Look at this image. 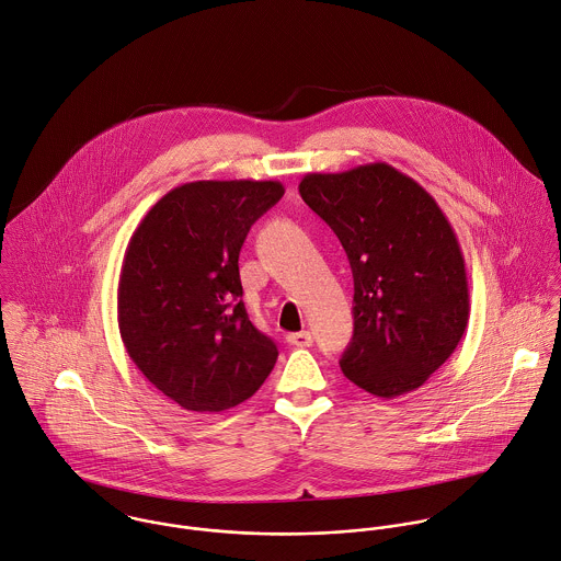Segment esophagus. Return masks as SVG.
<instances>
[{
    "label": "esophagus",
    "mask_w": 561,
    "mask_h": 561,
    "mask_svg": "<svg viewBox=\"0 0 561 561\" xmlns=\"http://www.w3.org/2000/svg\"><path fill=\"white\" fill-rule=\"evenodd\" d=\"M287 342L291 346H300V348H307L313 344V337L309 331H298V333H287Z\"/></svg>",
    "instance_id": "1"
}]
</instances>
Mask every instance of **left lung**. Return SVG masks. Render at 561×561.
<instances>
[{
    "mask_svg": "<svg viewBox=\"0 0 561 561\" xmlns=\"http://www.w3.org/2000/svg\"><path fill=\"white\" fill-rule=\"evenodd\" d=\"M298 191L335 232L353 272L342 373L383 399L416 390L454 353L469 320L454 228L423 186L386 162L307 173Z\"/></svg>",
    "mask_w": 561,
    "mask_h": 561,
    "instance_id": "1",
    "label": "left lung"
}]
</instances>
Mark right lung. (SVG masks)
<instances>
[{
	"label": "right lung",
	"mask_w": 561,
	"mask_h": 561,
	"mask_svg": "<svg viewBox=\"0 0 561 561\" xmlns=\"http://www.w3.org/2000/svg\"><path fill=\"white\" fill-rule=\"evenodd\" d=\"M280 182L202 180L169 191L129 239L118 327L138 370L191 412L250 399L278 348L248 318L239 252Z\"/></svg>",
	"instance_id": "add662e5"
}]
</instances>
